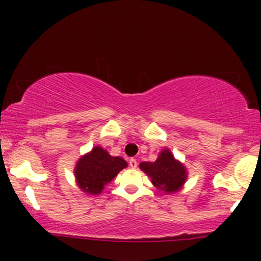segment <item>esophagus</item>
<instances>
[{"instance_id":"esophagus-1","label":"esophagus","mask_w":261,"mask_h":261,"mask_svg":"<svg viewBox=\"0 0 261 261\" xmlns=\"http://www.w3.org/2000/svg\"><path fill=\"white\" fill-rule=\"evenodd\" d=\"M128 164H130L131 168H134V169L137 167V162H136V160H134V158H131V160L128 161Z\"/></svg>"}]
</instances>
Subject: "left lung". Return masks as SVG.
Returning a JSON list of instances; mask_svg holds the SVG:
<instances>
[{"label": "left lung", "mask_w": 261, "mask_h": 261, "mask_svg": "<svg viewBox=\"0 0 261 261\" xmlns=\"http://www.w3.org/2000/svg\"><path fill=\"white\" fill-rule=\"evenodd\" d=\"M140 169L164 194L178 193L188 179V170L184 163L175 160L169 148L162 149L154 162H141Z\"/></svg>", "instance_id": "1"}]
</instances>
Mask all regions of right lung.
I'll list each match as a JSON object with an SVG mask.
<instances>
[{
  "label": "right lung",
  "instance_id": "add662e5",
  "mask_svg": "<svg viewBox=\"0 0 261 261\" xmlns=\"http://www.w3.org/2000/svg\"><path fill=\"white\" fill-rule=\"evenodd\" d=\"M127 167V162L121 157H113L107 149L95 146L91 152L81 155L74 166V179L83 193L99 195L104 187Z\"/></svg>",
  "mask_w": 261,
  "mask_h": 261
}]
</instances>
